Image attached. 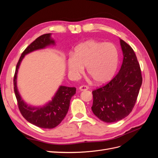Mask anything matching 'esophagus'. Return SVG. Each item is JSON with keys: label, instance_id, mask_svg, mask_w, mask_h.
<instances>
[{"label": "esophagus", "instance_id": "34e87169", "mask_svg": "<svg viewBox=\"0 0 158 158\" xmlns=\"http://www.w3.org/2000/svg\"><path fill=\"white\" fill-rule=\"evenodd\" d=\"M88 89V87L86 86V85H81L80 87H79V89L80 91H84V90H87Z\"/></svg>", "mask_w": 158, "mask_h": 158}]
</instances>
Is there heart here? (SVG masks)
<instances>
[{"mask_svg": "<svg viewBox=\"0 0 158 158\" xmlns=\"http://www.w3.org/2000/svg\"><path fill=\"white\" fill-rule=\"evenodd\" d=\"M118 63V53L114 45L88 40L76 47L73 56L68 59V70L76 78L86 67L88 75L94 82L102 84L113 77Z\"/></svg>", "mask_w": 158, "mask_h": 158, "instance_id": "1", "label": "heart"}]
</instances>
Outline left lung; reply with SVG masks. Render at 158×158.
I'll use <instances>...</instances> for the list:
<instances>
[{"mask_svg": "<svg viewBox=\"0 0 158 158\" xmlns=\"http://www.w3.org/2000/svg\"><path fill=\"white\" fill-rule=\"evenodd\" d=\"M120 44L123 54L120 70L109 83L92 92V111L106 123L117 122L131 113L142 83L135 51L121 39Z\"/></svg>", "mask_w": 158, "mask_h": 158, "instance_id": "1", "label": "left lung"}]
</instances>
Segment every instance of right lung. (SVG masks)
Masks as SVG:
<instances>
[{
  "label": "right lung",
  "mask_w": 158,
  "mask_h": 158,
  "mask_svg": "<svg viewBox=\"0 0 158 158\" xmlns=\"http://www.w3.org/2000/svg\"><path fill=\"white\" fill-rule=\"evenodd\" d=\"M51 33L44 34L33 41L24 50L20 57L14 77V93L17 99L18 108L22 116L26 120L40 128H53L58 126L67 113L72 97L76 94V88L60 85L52 100L43 106H29L22 99L17 87V75L18 69L25 55L30 52L55 45L51 38Z\"/></svg>",
  "instance_id": "add662e5"
}]
</instances>
